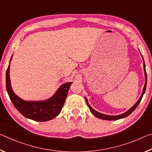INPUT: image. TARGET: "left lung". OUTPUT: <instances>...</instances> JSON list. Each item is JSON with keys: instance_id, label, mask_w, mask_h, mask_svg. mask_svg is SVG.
I'll list each match as a JSON object with an SVG mask.
<instances>
[{"instance_id": "obj_1", "label": "left lung", "mask_w": 152, "mask_h": 152, "mask_svg": "<svg viewBox=\"0 0 152 152\" xmlns=\"http://www.w3.org/2000/svg\"><path fill=\"white\" fill-rule=\"evenodd\" d=\"M143 58V57H142ZM143 68H144V72H145V85H144L143 87V92L142 94H141V96L140 98V99L138 100V101L136 102V104L134 105V106H133L131 109L127 111L125 113H123L122 115H117V116H109V115H103V114H101V113H98L96 112V110H94L90 106V104H88V101H87V99H86V103L88 104V107L89 108V109L91 110V111L92 112V114H93L94 116H96V117L99 118V119H104V120H109V121H113V120H117V119H122V118H125L126 117H127L131 113H132L133 110H134L138 106V104H140V102L141 101V99H142V97L143 96L144 93H145V89H146V86H147V73H146V70H145V63H143Z\"/></svg>"}]
</instances>
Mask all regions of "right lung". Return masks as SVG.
<instances>
[{
    "label": "right lung",
    "mask_w": 152,
    "mask_h": 152,
    "mask_svg": "<svg viewBox=\"0 0 152 152\" xmlns=\"http://www.w3.org/2000/svg\"><path fill=\"white\" fill-rule=\"evenodd\" d=\"M12 57L11 58V60ZM10 60V61H11ZM10 65L6 72V88L12 104L20 113L28 119L36 121H47L60 114L72 82L61 85L52 97L45 101L27 102L20 99L12 91L9 76Z\"/></svg>",
    "instance_id": "right-lung-1"
}]
</instances>
